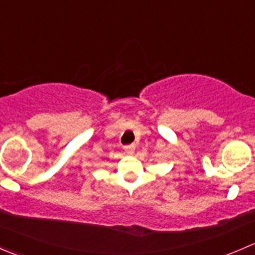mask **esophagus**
Here are the masks:
<instances>
[{
	"label": "esophagus",
	"instance_id": "obj_1",
	"mask_svg": "<svg viewBox=\"0 0 255 255\" xmlns=\"http://www.w3.org/2000/svg\"><path fill=\"white\" fill-rule=\"evenodd\" d=\"M123 148H125L126 153L133 154V151H134V149H135V145L134 144H127V145H125Z\"/></svg>",
	"mask_w": 255,
	"mask_h": 255
}]
</instances>
